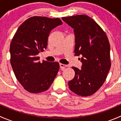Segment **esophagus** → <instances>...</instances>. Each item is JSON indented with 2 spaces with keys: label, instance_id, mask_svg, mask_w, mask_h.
Returning a JSON list of instances; mask_svg holds the SVG:
<instances>
[{
  "label": "esophagus",
  "instance_id": "1",
  "mask_svg": "<svg viewBox=\"0 0 121 121\" xmlns=\"http://www.w3.org/2000/svg\"><path fill=\"white\" fill-rule=\"evenodd\" d=\"M67 67V65H65V64H61V63H60V67L61 69V70H63V69H64L65 67Z\"/></svg>",
  "mask_w": 121,
  "mask_h": 121
}]
</instances>
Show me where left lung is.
Segmentation results:
<instances>
[{
	"mask_svg": "<svg viewBox=\"0 0 121 121\" xmlns=\"http://www.w3.org/2000/svg\"><path fill=\"white\" fill-rule=\"evenodd\" d=\"M74 29L75 56H82L81 69L73 67L74 78L68 82L71 91L78 95L94 94L107 78L111 68L110 45L102 28L86 15L62 17Z\"/></svg>",
	"mask_w": 121,
	"mask_h": 121,
	"instance_id": "8db88e82",
	"label": "left lung"
}]
</instances>
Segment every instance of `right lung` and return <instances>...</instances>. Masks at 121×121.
Returning <instances> with one entry per match:
<instances>
[{
  "label": "right lung",
  "mask_w": 121,
  "mask_h": 121,
  "mask_svg": "<svg viewBox=\"0 0 121 121\" xmlns=\"http://www.w3.org/2000/svg\"><path fill=\"white\" fill-rule=\"evenodd\" d=\"M62 24L58 18L31 17L19 26L12 40L11 65L17 80L29 92L48 90L58 73L59 63L44 60L40 63L37 55L47 48L52 29Z\"/></svg>",
  "instance_id": "1"
}]
</instances>
